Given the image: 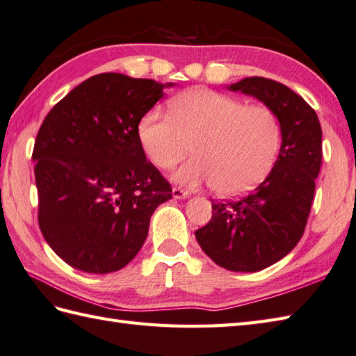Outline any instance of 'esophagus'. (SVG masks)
Wrapping results in <instances>:
<instances>
[{
  "label": "esophagus",
  "mask_w": 356,
  "mask_h": 356,
  "mask_svg": "<svg viewBox=\"0 0 356 356\" xmlns=\"http://www.w3.org/2000/svg\"><path fill=\"white\" fill-rule=\"evenodd\" d=\"M172 195H173V198L181 200V198H187L191 193H188L187 191H184V188H181V187H173L172 188Z\"/></svg>",
  "instance_id": "34e87169"
}]
</instances>
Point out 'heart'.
<instances>
[{"label": "heart", "instance_id": "heart-1", "mask_svg": "<svg viewBox=\"0 0 356 356\" xmlns=\"http://www.w3.org/2000/svg\"><path fill=\"white\" fill-rule=\"evenodd\" d=\"M170 115L149 111L138 122V141L149 161L168 170L188 154L175 173L178 183L212 184L222 197L255 188L277 161L282 129L278 113L266 104L210 89H191L172 99Z\"/></svg>", "mask_w": 356, "mask_h": 356}]
</instances>
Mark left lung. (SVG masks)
<instances>
[{"instance_id":"left-lung-1","label":"left lung","mask_w":356,"mask_h":356,"mask_svg":"<svg viewBox=\"0 0 356 356\" xmlns=\"http://www.w3.org/2000/svg\"><path fill=\"white\" fill-rule=\"evenodd\" d=\"M278 113L280 155L269 175L235 201H212V220L195 232L206 255L232 272H257L284 258L301 239L321 169L323 132L316 112L287 86L263 76L229 87Z\"/></svg>"}]
</instances>
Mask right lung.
<instances>
[{"instance_id": "1", "label": "right lung", "mask_w": 356, "mask_h": 356, "mask_svg": "<svg viewBox=\"0 0 356 356\" xmlns=\"http://www.w3.org/2000/svg\"><path fill=\"white\" fill-rule=\"evenodd\" d=\"M165 86L99 74L42 121L32 154L38 224L52 250L78 270L122 269L146 241L152 213L172 198L136 132Z\"/></svg>"}]
</instances>
